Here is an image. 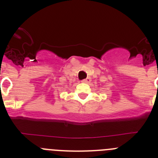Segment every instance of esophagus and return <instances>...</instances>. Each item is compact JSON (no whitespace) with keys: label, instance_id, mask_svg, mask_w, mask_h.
I'll use <instances>...</instances> for the list:
<instances>
[{"label":"esophagus","instance_id":"obj_1","mask_svg":"<svg viewBox=\"0 0 158 158\" xmlns=\"http://www.w3.org/2000/svg\"><path fill=\"white\" fill-rule=\"evenodd\" d=\"M91 82V78L90 77H87L86 79H83V80L82 81V83H85V84H88L89 83V82Z\"/></svg>","mask_w":158,"mask_h":158}]
</instances>
